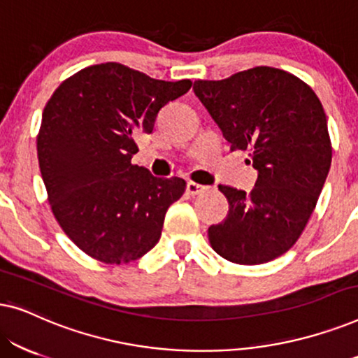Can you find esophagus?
<instances>
[{
	"label": "esophagus",
	"mask_w": 358,
	"mask_h": 358,
	"mask_svg": "<svg viewBox=\"0 0 358 358\" xmlns=\"http://www.w3.org/2000/svg\"><path fill=\"white\" fill-rule=\"evenodd\" d=\"M207 189H208L207 185L192 182V180H190V182H187V187H185V190H187V194L192 195V197H194V195H199V194L205 192V190H207Z\"/></svg>",
	"instance_id": "34e87169"
}]
</instances>
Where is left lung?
Here are the masks:
<instances>
[{"label":"left lung","mask_w":358,"mask_h":358,"mask_svg":"<svg viewBox=\"0 0 358 358\" xmlns=\"http://www.w3.org/2000/svg\"><path fill=\"white\" fill-rule=\"evenodd\" d=\"M194 92L231 150H251V192L218 185L229 212L208 228L213 251L243 266L285 254L305 229L331 168L327 120L315 91L292 73L256 66Z\"/></svg>","instance_id":"1"}]
</instances>
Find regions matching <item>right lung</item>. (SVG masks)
<instances>
[{"label": "right lung", "instance_id": "add662e5", "mask_svg": "<svg viewBox=\"0 0 358 358\" xmlns=\"http://www.w3.org/2000/svg\"><path fill=\"white\" fill-rule=\"evenodd\" d=\"M190 86V80H155L109 62L83 68L48 99L38 166L58 224L87 256L119 266L159 241L185 180L155 178L131 164L135 136L151 134L158 112Z\"/></svg>", "mask_w": 358, "mask_h": 358}]
</instances>
